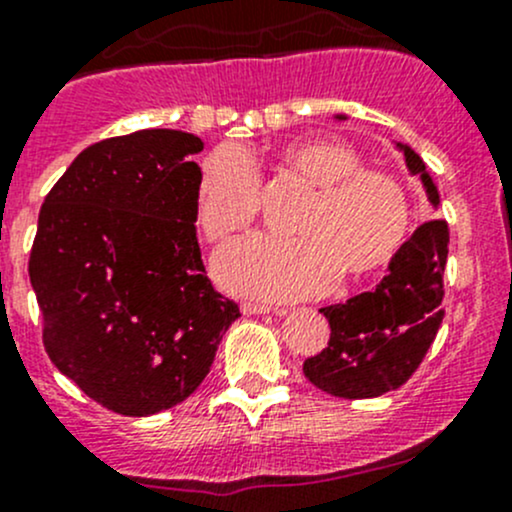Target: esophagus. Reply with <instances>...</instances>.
<instances>
[{"label":"esophagus","instance_id":"esophagus-1","mask_svg":"<svg viewBox=\"0 0 512 512\" xmlns=\"http://www.w3.org/2000/svg\"><path fill=\"white\" fill-rule=\"evenodd\" d=\"M271 310L273 307L263 305V302H241V312H244V315H266V312Z\"/></svg>","mask_w":512,"mask_h":512}]
</instances>
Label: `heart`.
Instances as JSON below:
<instances>
[{
	"label": "heart",
	"instance_id": "heart-1",
	"mask_svg": "<svg viewBox=\"0 0 512 512\" xmlns=\"http://www.w3.org/2000/svg\"><path fill=\"white\" fill-rule=\"evenodd\" d=\"M278 166L310 185L312 195L290 224L295 239L254 236L214 258L219 285L239 295L298 300L342 276L361 280L383 271L405 246L410 197L393 175L364 170L337 141H300L278 153ZM261 178L236 146H219L202 161L195 219L210 244H227L254 224Z\"/></svg>",
	"mask_w": 512,
	"mask_h": 512
}]
</instances>
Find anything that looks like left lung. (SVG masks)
I'll list each match as a JSON object with an SVG mask.
<instances>
[{"label": "left lung", "instance_id": "1", "mask_svg": "<svg viewBox=\"0 0 512 512\" xmlns=\"http://www.w3.org/2000/svg\"><path fill=\"white\" fill-rule=\"evenodd\" d=\"M337 119L346 117L337 114ZM395 148L403 151L410 175L422 180L427 200L437 210V185L422 158L400 141ZM447 254V222L420 224L388 263V276L376 288L322 307L332 334L327 349L302 364L307 381L346 400L378 398L403 386L422 364L442 324Z\"/></svg>", "mask_w": 512, "mask_h": 512}]
</instances>
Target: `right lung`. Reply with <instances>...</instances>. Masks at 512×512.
<instances>
[{
  "mask_svg": "<svg viewBox=\"0 0 512 512\" xmlns=\"http://www.w3.org/2000/svg\"><path fill=\"white\" fill-rule=\"evenodd\" d=\"M195 134L87 146L43 200L29 278L43 346L102 408L146 417L205 381L236 302L212 288L195 229Z\"/></svg>",
  "mask_w": 512,
  "mask_h": 512,
  "instance_id": "right-lung-1",
  "label": "right lung"
}]
</instances>
